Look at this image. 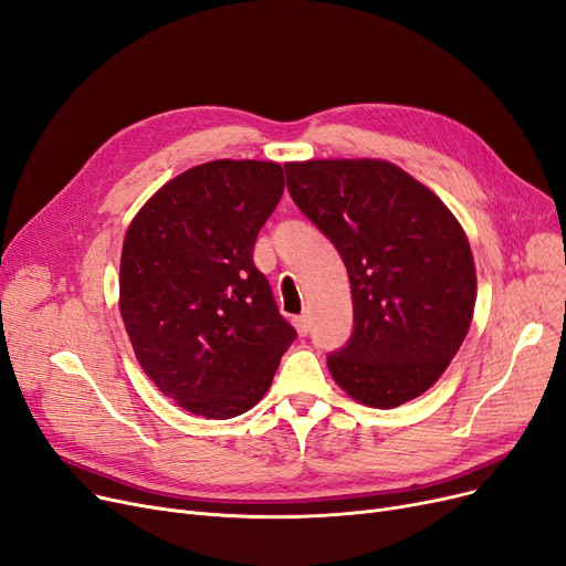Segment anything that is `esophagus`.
<instances>
[{"label":"esophagus","mask_w":566,"mask_h":566,"mask_svg":"<svg viewBox=\"0 0 566 566\" xmlns=\"http://www.w3.org/2000/svg\"><path fill=\"white\" fill-rule=\"evenodd\" d=\"M292 325H295L300 336L308 334V318H306V315H295V318H292Z\"/></svg>","instance_id":"34e87169"}]
</instances>
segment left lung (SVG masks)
I'll return each instance as SVG.
<instances>
[{"label": "left lung", "mask_w": 566, "mask_h": 566, "mask_svg": "<svg viewBox=\"0 0 566 566\" xmlns=\"http://www.w3.org/2000/svg\"><path fill=\"white\" fill-rule=\"evenodd\" d=\"M287 190L342 255L353 292L350 342L327 357L355 401L395 409L441 378L476 304V266L460 220L386 160L287 163Z\"/></svg>", "instance_id": "1"}]
</instances>
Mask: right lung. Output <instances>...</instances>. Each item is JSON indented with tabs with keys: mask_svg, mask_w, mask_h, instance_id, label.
Wrapping results in <instances>:
<instances>
[{
	"mask_svg": "<svg viewBox=\"0 0 566 566\" xmlns=\"http://www.w3.org/2000/svg\"><path fill=\"white\" fill-rule=\"evenodd\" d=\"M283 188L279 163H205L157 190L125 232L118 306L134 355L192 416L253 409L297 336L253 264Z\"/></svg>",
	"mask_w": 566,
	"mask_h": 566,
	"instance_id": "1",
	"label": "right lung"
}]
</instances>
